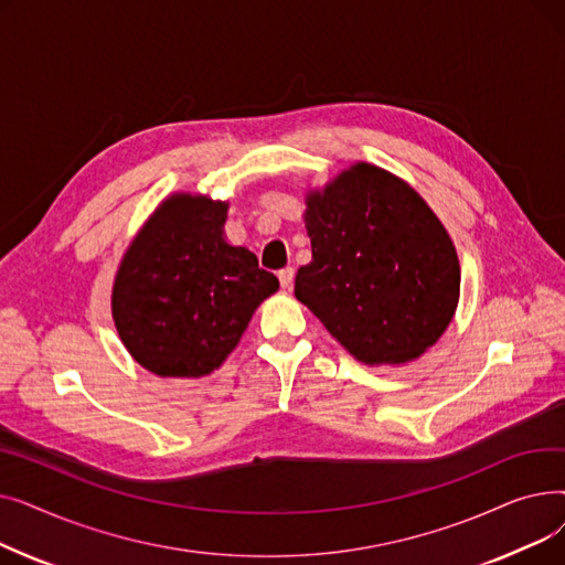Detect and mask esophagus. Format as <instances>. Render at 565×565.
I'll return each instance as SVG.
<instances>
[{
    "label": "esophagus",
    "mask_w": 565,
    "mask_h": 565,
    "mask_svg": "<svg viewBox=\"0 0 565 565\" xmlns=\"http://www.w3.org/2000/svg\"><path fill=\"white\" fill-rule=\"evenodd\" d=\"M292 281H295V270L292 267H284V270L279 273V284L284 290H290L292 288Z\"/></svg>",
    "instance_id": "34e87169"
}]
</instances>
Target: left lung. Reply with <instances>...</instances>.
Here are the masks:
<instances>
[{
    "instance_id": "1",
    "label": "left lung",
    "mask_w": 565,
    "mask_h": 565,
    "mask_svg": "<svg viewBox=\"0 0 565 565\" xmlns=\"http://www.w3.org/2000/svg\"><path fill=\"white\" fill-rule=\"evenodd\" d=\"M311 263L298 298L358 362L407 364L451 324L460 260L449 231L403 178L354 162L307 192Z\"/></svg>"
}]
</instances>
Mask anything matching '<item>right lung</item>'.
Returning a JSON list of instances; mask_svg holds the SVG:
<instances>
[{
  "label": "right lung",
  "mask_w": 565,
  "mask_h": 565,
  "mask_svg": "<svg viewBox=\"0 0 565 565\" xmlns=\"http://www.w3.org/2000/svg\"><path fill=\"white\" fill-rule=\"evenodd\" d=\"M228 201L173 192L128 245L111 318L132 360L160 377H203L241 343L279 279L226 241Z\"/></svg>",
  "instance_id": "obj_1"
}]
</instances>
